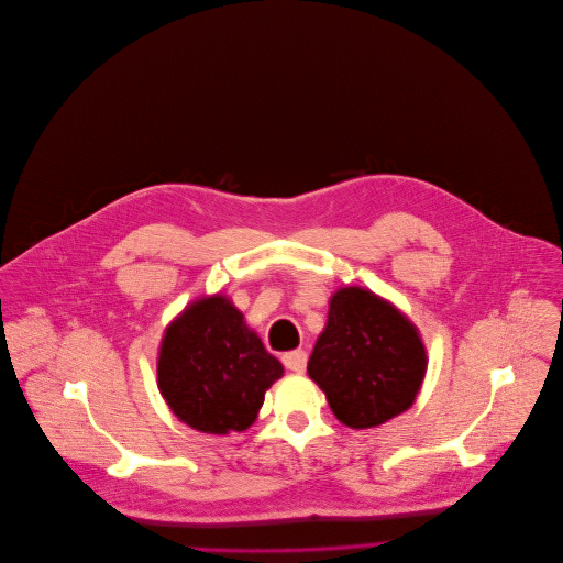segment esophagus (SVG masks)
<instances>
[{
  "label": "esophagus",
  "instance_id": "obj_1",
  "mask_svg": "<svg viewBox=\"0 0 563 563\" xmlns=\"http://www.w3.org/2000/svg\"><path fill=\"white\" fill-rule=\"evenodd\" d=\"M284 366L292 373H305L307 368V353L305 351H290V353H284L282 357Z\"/></svg>",
  "mask_w": 563,
  "mask_h": 563
}]
</instances>
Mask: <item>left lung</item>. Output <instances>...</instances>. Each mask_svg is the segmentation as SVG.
Returning <instances> with one entry per match:
<instances>
[{"label": "left lung", "mask_w": 563, "mask_h": 563, "mask_svg": "<svg viewBox=\"0 0 563 563\" xmlns=\"http://www.w3.org/2000/svg\"><path fill=\"white\" fill-rule=\"evenodd\" d=\"M307 371L341 423L373 428L415 404L426 347L394 305L366 288L345 286L330 300L328 323Z\"/></svg>", "instance_id": "1"}]
</instances>
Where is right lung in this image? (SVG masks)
<instances>
[{"instance_id": "add662e5", "label": "right lung", "mask_w": 563, "mask_h": 563, "mask_svg": "<svg viewBox=\"0 0 563 563\" xmlns=\"http://www.w3.org/2000/svg\"><path fill=\"white\" fill-rule=\"evenodd\" d=\"M282 373V362L224 296L187 307L167 328L157 357V387L172 412L210 435L250 428Z\"/></svg>"}]
</instances>
